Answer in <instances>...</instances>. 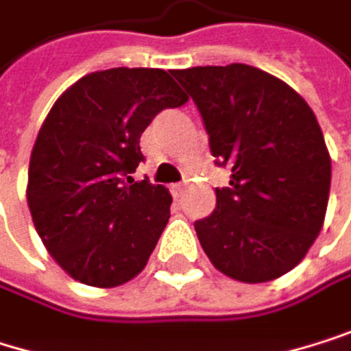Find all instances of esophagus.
<instances>
[{
  "mask_svg": "<svg viewBox=\"0 0 351 351\" xmlns=\"http://www.w3.org/2000/svg\"><path fill=\"white\" fill-rule=\"evenodd\" d=\"M170 193H172V197H181L185 193V185H181V183L170 185Z\"/></svg>",
  "mask_w": 351,
  "mask_h": 351,
  "instance_id": "1",
  "label": "esophagus"
}]
</instances>
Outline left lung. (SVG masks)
<instances>
[{
    "instance_id": "obj_1",
    "label": "left lung",
    "mask_w": 351,
    "mask_h": 351,
    "mask_svg": "<svg viewBox=\"0 0 351 351\" xmlns=\"http://www.w3.org/2000/svg\"><path fill=\"white\" fill-rule=\"evenodd\" d=\"M172 74L195 101L218 166H231L214 212L195 220L206 256L241 283L283 277L312 247L329 204L331 158L314 112L247 64Z\"/></svg>"
}]
</instances>
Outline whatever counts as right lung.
Returning <instances> with one entry per match:
<instances>
[{
	"instance_id": "obj_1",
	"label": "right lung",
	"mask_w": 351,
	"mask_h": 351,
	"mask_svg": "<svg viewBox=\"0 0 351 351\" xmlns=\"http://www.w3.org/2000/svg\"><path fill=\"white\" fill-rule=\"evenodd\" d=\"M187 95L160 68H110L68 87L33 145L27 202L35 229L74 281L118 287L145 268L166 222V187L133 181L139 139Z\"/></svg>"
}]
</instances>
